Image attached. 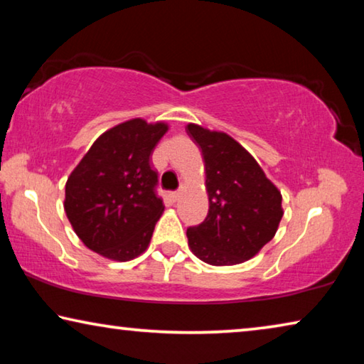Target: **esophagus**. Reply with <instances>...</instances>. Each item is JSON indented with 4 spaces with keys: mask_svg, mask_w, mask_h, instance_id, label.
I'll list each match as a JSON object with an SVG mask.
<instances>
[{
    "mask_svg": "<svg viewBox=\"0 0 364 364\" xmlns=\"http://www.w3.org/2000/svg\"><path fill=\"white\" fill-rule=\"evenodd\" d=\"M181 193H183V189H178V191H175V193H171V199L178 200L181 197Z\"/></svg>",
    "mask_w": 364,
    "mask_h": 364,
    "instance_id": "esophagus-1",
    "label": "esophagus"
}]
</instances>
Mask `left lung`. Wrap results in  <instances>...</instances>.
I'll list each match as a JSON object with an SVG mask.
<instances>
[{
	"label": "left lung",
	"instance_id": "obj_1",
	"mask_svg": "<svg viewBox=\"0 0 364 364\" xmlns=\"http://www.w3.org/2000/svg\"><path fill=\"white\" fill-rule=\"evenodd\" d=\"M186 132L202 151L208 194L205 220L186 231L189 247L213 267L250 260L278 231L284 215L279 189L230 134L196 123Z\"/></svg>",
	"mask_w": 364,
	"mask_h": 364
}]
</instances>
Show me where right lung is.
Here are the masks:
<instances>
[{"label":"right lung","mask_w":364,"mask_h":364,"mask_svg":"<svg viewBox=\"0 0 364 364\" xmlns=\"http://www.w3.org/2000/svg\"><path fill=\"white\" fill-rule=\"evenodd\" d=\"M168 125L132 119L97 138L65 183L64 210L90 250L115 262L143 254L164 213L151 156Z\"/></svg>","instance_id":"obj_1"}]
</instances>
